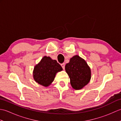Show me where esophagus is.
<instances>
[{"instance_id": "34e87169", "label": "esophagus", "mask_w": 121, "mask_h": 121, "mask_svg": "<svg viewBox=\"0 0 121 121\" xmlns=\"http://www.w3.org/2000/svg\"><path fill=\"white\" fill-rule=\"evenodd\" d=\"M61 66H62V68L63 69H65V63L61 64Z\"/></svg>"}]
</instances>
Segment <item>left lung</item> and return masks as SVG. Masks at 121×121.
<instances>
[{
	"label": "left lung",
	"mask_w": 121,
	"mask_h": 121,
	"mask_svg": "<svg viewBox=\"0 0 121 121\" xmlns=\"http://www.w3.org/2000/svg\"><path fill=\"white\" fill-rule=\"evenodd\" d=\"M65 70L70 78L72 87L76 90L83 88L91 78V69L86 61L78 55L71 58L65 65Z\"/></svg>",
	"instance_id": "obj_1"
}]
</instances>
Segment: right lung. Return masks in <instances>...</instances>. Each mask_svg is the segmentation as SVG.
Here are the masks:
<instances>
[{"label": "right lung", "mask_w": 121, "mask_h": 121, "mask_svg": "<svg viewBox=\"0 0 121 121\" xmlns=\"http://www.w3.org/2000/svg\"><path fill=\"white\" fill-rule=\"evenodd\" d=\"M62 70V67L57 61L45 56L35 66L33 77L37 83L47 87L53 81L56 74Z\"/></svg>", "instance_id": "right-lung-1"}]
</instances>
